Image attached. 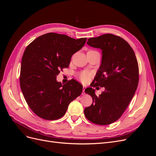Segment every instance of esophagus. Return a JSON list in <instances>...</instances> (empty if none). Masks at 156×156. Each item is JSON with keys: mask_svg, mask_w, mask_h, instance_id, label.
Returning a JSON list of instances; mask_svg holds the SVG:
<instances>
[{"mask_svg": "<svg viewBox=\"0 0 156 156\" xmlns=\"http://www.w3.org/2000/svg\"><path fill=\"white\" fill-rule=\"evenodd\" d=\"M85 88H86V86L83 85V95L84 94H85V92H84V90H85Z\"/></svg>", "mask_w": 156, "mask_h": 156, "instance_id": "34e87169", "label": "esophagus"}]
</instances>
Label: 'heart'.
Wrapping results in <instances>:
<instances>
[{"label": "heart", "instance_id": "1", "mask_svg": "<svg viewBox=\"0 0 156 156\" xmlns=\"http://www.w3.org/2000/svg\"><path fill=\"white\" fill-rule=\"evenodd\" d=\"M79 78L83 83H87L89 80L90 73L87 72H85V71H84V72H82L79 74Z\"/></svg>", "mask_w": 156, "mask_h": 156}]
</instances>
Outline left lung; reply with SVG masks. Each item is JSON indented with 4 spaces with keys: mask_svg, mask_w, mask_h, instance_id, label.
<instances>
[{
    "mask_svg": "<svg viewBox=\"0 0 156 156\" xmlns=\"http://www.w3.org/2000/svg\"><path fill=\"white\" fill-rule=\"evenodd\" d=\"M87 43L102 51L91 87H104L105 91L98 97L95 89H85L93 103L84 108V115L94 124L108 125L120 119L134 96L139 83L138 62L131 47L119 36L106 34L89 38Z\"/></svg>",
    "mask_w": 156,
    "mask_h": 156,
    "instance_id": "obj_1",
    "label": "left lung"
}]
</instances>
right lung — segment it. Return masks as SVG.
<instances>
[{"label":"right lung","mask_w":156,"mask_h":156,"mask_svg":"<svg viewBox=\"0 0 156 156\" xmlns=\"http://www.w3.org/2000/svg\"><path fill=\"white\" fill-rule=\"evenodd\" d=\"M86 37L74 39L50 32L37 37L27 47L21 60L20 86L28 105L41 119L62 117L70 102L81 95L83 86L75 80L62 85L56 81L60 69L68 68L72 55Z\"/></svg>","instance_id":"right-lung-1"}]
</instances>
